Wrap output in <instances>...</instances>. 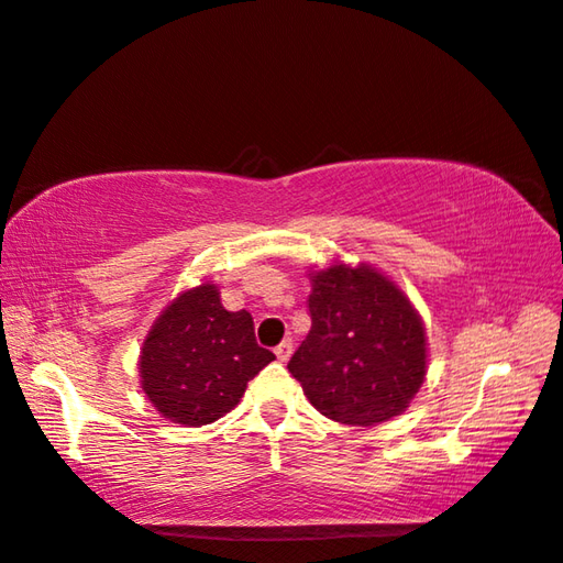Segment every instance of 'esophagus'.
Returning <instances> with one entry per match:
<instances>
[{
    "mask_svg": "<svg viewBox=\"0 0 563 563\" xmlns=\"http://www.w3.org/2000/svg\"><path fill=\"white\" fill-rule=\"evenodd\" d=\"M291 352H294V344H291V340H284L277 349H274V354H277V358H279V361H289Z\"/></svg>",
    "mask_w": 563,
    "mask_h": 563,
    "instance_id": "esophagus-1",
    "label": "esophagus"
}]
</instances>
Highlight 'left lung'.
Listing matches in <instances>:
<instances>
[{
    "instance_id": "left-lung-1",
    "label": "left lung",
    "mask_w": 563,
    "mask_h": 563,
    "mask_svg": "<svg viewBox=\"0 0 563 563\" xmlns=\"http://www.w3.org/2000/svg\"><path fill=\"white\" fill-rule=\"evenodd\" d=\"M310 332L289 371L320 415L373 427L405 411L427 376V336L407 296L366 265L313 277Z\"/></svg>"
}]
</instances>
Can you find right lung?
Here are the masks:
<instances>
[{
  "label": "right lung",
  "instance_id": "1",
  "mask_svg": "<svg viewBox=\"0 0 563 563\" xmlns=\"http://www.w3.org/2000/svg\"><path fill=\"white\" fill-rule=\"evenodd\" d=\"M274 354L255 342L247 310L229 313L214 284L180 294L148 332L140 373L152 405L166 419L205 427L243 397L247 380Z\"/></svg>",
  "mask_w": 563,
  "mask_h": 563
}]
</instances>
